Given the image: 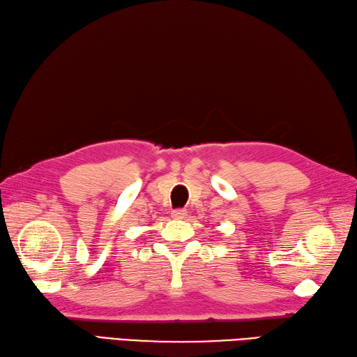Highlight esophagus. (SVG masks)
Returning a JSON list of instances; mask_svg holds the SVG:
<instances>
[{
    "label": "esophagus",
    "mask_w": 357,
    "mask_h": 357,
    "mask_svg": "<svg viewBox=\"0 0 357 357\" xmlns=\"http://www.w3.org/2000/svg\"><path fill=\"white\" fill-rule=\"evenodd\" d=\"M185 216H187V210H184V208H178V210L172 211V218H175V219H184Z\"/></svg>",
    "instance_id": "esophagus-1"
}]
</instances>
